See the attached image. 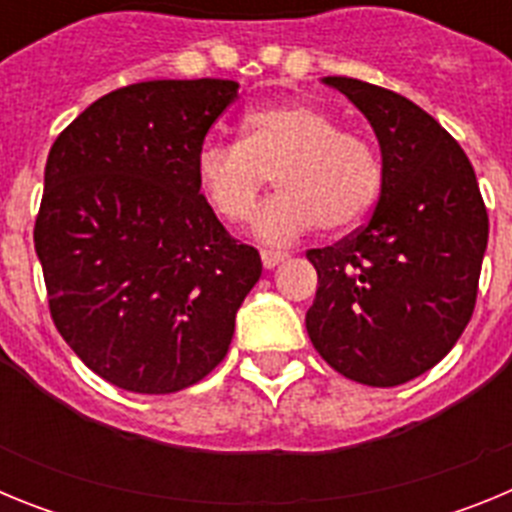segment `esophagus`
<instances>
[{"label":"esophagus","mask_w":512,"mask_h":512,"mask_svg":"<svg viewBox=\"0 0 512 512\" xmlns=\"http://www.w3.org/2000/svg\"><path fill=\"white\" fill-rule=\"evenodd\" d=\"M284 259H289L287 251H269V248L261 251V264H264V269H274V266L282 264Z\"/></svg>","instance_id":"esophagus-1"}]
</instances>
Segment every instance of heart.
Listing matches in <instances>:
<instances>
[{
	"label": "heart",
	"mask_w": 512,
	"mask_h": 512,
	"mask_svg": "<svg viewBox=\"0 0 512 512\" xmlns=\"http://www.w3.org/2000/svg\"><path fill=\"white\" fill-rule=\"evenodd\" d=\"M205 200L228 223L251 220L261 189L274 174L279 192L261 205L253 233L287 246L323 225L354 228L382 189L379 156L361 135L338 130L315 104L279 102L251 110L238 143H205L194 161Z\"/></svg>",
	"instance_id": "heart-1"
}]
</instances>
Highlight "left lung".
Listing matches in <instances>:
<instances>
[{"label":"left lung","mask_w":512,"mask_h":512,"mask_svg":"<svg viewBox=\"0 0 512 512\" xmlns=\"http://www.w3.org/2000/svg\"><path fill=\"white\" fill-rule=\"evenodd\" d=\"M323 84L372 125L382 189L359 233L307 251L318 271L307 336L343 377L397 387L436 366L467 328L490 220L467 153L428 112L348 76Z\"/></svg>","instance_id":"1"}]
</instances>
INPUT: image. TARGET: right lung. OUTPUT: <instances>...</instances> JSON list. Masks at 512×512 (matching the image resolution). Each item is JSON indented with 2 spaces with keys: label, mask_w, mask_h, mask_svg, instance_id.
<instances>
[{
  "label": "right lung",
  "mask_w": 512,
  "mask_h": 512,
  "mask_svg": "<svg viewBox=\"0 0 512 512\" xmlns=\"http://www.w3.org/2000/svg\"><path fill=\"white\" fill-rule=\"evenodd\" d=\"M238 97L230 79H158L104 94L53 143L35 253L63 341L120 390L169 395L228 354L261 277L200 194L194 161Z\"/></svg>",
  "instance_id": "right-lung-1"
}]
</instances>
